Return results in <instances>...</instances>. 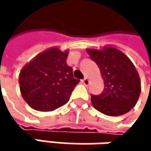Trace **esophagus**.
<instances>
[{
  "mask_svg": "<svg viewBox=\"0 0 151 151\" xmlns=\"http://www.w3.org/2000/svg\"><path fill=\"white\" fill-rule=\"evenodd\" d=\"M82 83H83L85 86H88V85H89V83H90V80H89L87 78H85L82 80Z\"/></svg>",
  "mask_w": 151,
  "mask_h": 151,
  "instance_id": "1",
  "label": "esophagus"
}]
</instances>
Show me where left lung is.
Wrapping results in <instances>:
<instances>
[{"label":"left lung","instance_id":"left-lung-1","mask_svg":"<svg viewBox=\"0 0 151 151\" xmlns=\"http://www.w3.org/2000/svg\"><path fill=\"white\" fill-rule=\"evenodd\" d=\"M86 52L97 64L104 80L103 92L91 96L94 108L110 116L122 115L130 111L141 93L139 74L131 60L111 46H106L103 50L88 49Z\"/></svg>","mask_w":151,"mask_h":151}]
</instances>
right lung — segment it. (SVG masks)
I'll use <instances>...</instances> for the list:
<instances>
[{
    "label": "right lung",
    "instance_id": "right-lung-1",
    "mask_svg": "<svg viewBox=\"0 0 151 151\" xmlns=\"http://www.w3.org/2000/svg\"><path fill=\"white\" fill-rule=\"evenodd\" d=\"M68 53V50L50 48L37 55L20 72L22 96L33 109L53 111L68 102L79 82L66 64Z\"/></svg>",
    "mask_w": 151,
    "mask_h": 151
}]
</instances>
